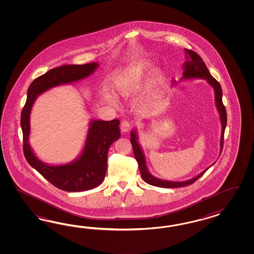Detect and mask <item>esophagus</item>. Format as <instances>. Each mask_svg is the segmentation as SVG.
Here are the masks:
<instances>
[{
    "mask_svg": "<svg viewBox=\"0 0 254 254\" xmlns=\"http://www.w3.org/2000/svg\"><path fill=\"white\" fill-rule=\"evenodd\" d=\"M120 127H121V130L123 131V132H127V131L130 129V123H129V121L123 120V121L121 122Z\"/></svg>",
    "mask_w": 254,
    "mask_h": 254,
    "instance_id": "obj_1",
    "label": "esophagus"
}]
</instances>
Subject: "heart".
Instances as JSON below:
<instances>
[{
	"label": "heart",
	"mask_w": 254,
	"mask_h": 254,
	"mask_svg": "<svg viewBox=\"0 0 254 254\" xmlns=\"http://www.w3.org/2000/svg\"><path fill=\"white\" fill-rule=\"evenodd\" d=\"M148 73V65L145 62H138L131 65L116 84V92L122 97H127L136 91ZM161 81V77L156 74L151 79L152 85H157Z\"/></svg>",
	"instance_id": "b5f03b06"
}]
</instances>
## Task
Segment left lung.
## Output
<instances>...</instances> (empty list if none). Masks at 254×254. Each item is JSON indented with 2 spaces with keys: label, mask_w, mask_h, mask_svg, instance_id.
Here are the masks:
<instances>
[{
  "label": "left lung",
  "mask_w": 254,
  "mask_h": 254,
  "mask_svg": "<svg viewBox=\"0 0 254 254\" xmlns=\"http://www.w3.org/2000/svg\"><path fill=\"white\" fill-rule=\"evenodd\" d=\"M185 51L186 54L189 57V61L185 63V71H184V78H202L206 79L208 82V84L213 86L214 91H215V100L216 106L218 108L219 114L221 116V121H222V137H221V151H223V138H224V130L226 127L227 124V115H226V110L223 103V90L220 83L216 80L215 78L211 76L209 73L208 68L201 59L199 55L195 53L194 51L189 50L185 48ZM130 142L133 148V153L135 155V158L138 162V169L139 172L141 174V177L144 180V182L153 185V186H157V187H162V188H178V187H184L186 185H190L193 184L195 181H197L206 171H203L200 173L198 176L192 178V180L187 181V182H182V183H175V182H169V181H163L160 179L154 178L150 174V172L147 169L146 164H145V159L144 155L142 154V151L140 147L138 145V140H137V135L135 131H131Z\"/></svg>",
  "instance_id": "1"
}]
</instances>
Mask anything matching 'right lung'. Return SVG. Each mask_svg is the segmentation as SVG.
I'll return each mask as SVG.
<instances>
[{
  "instance_id": "add662e5",
  "label": "right lung",
  "mask_w": 254,
  "mask_h": 254,
  "mask_svg": "<svg viewBox=\"0 0 254 254\" xmlns=\"http://www.w3.org/2000/svg\"><path fill=\"white\" fill-rule=\"evenodd\" d=\"M97 67L98 63L64 65L50 69L45 74L37 77L28 89L27 100L21 112L20 124L23 133V153L26 160L49 183L66 192L90 190L102 183L107 170L109 148L120 138V121L118 119L92 121L84 151L76 161L63 166H47L34 155L28 142L31 107L41 93L50 87L87 77Z\"/></svg>"
}]
</instances>
